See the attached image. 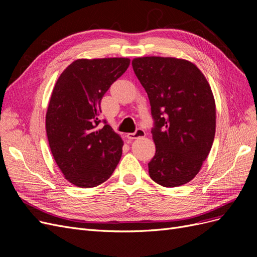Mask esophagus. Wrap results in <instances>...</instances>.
Listing matches in <instances>:
<instances>
[{"label": "esophagus", "mask_w": 257, "mask_h": 257, "mask_svg": "<svg viewBox=\"0 0 257 257\" xmlns=\"http://www.w3.org/2000/svg\"><path fill=\"white\" fill-rule=\"evenodd\" d=\"M145 136H146V132L143 128L136 130V132H134V133L126 134V137L130 139V141H133V139H137V138L145 137Z\"/></svg>", "instance_id": "obj_1"}]
</instances>
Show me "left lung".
<instances>
[{
	"mask_svg": "<svg viewBox=\"0 0 257 257\" xmlns=\"http://www.w3.org/2000/svg\"><path fill=\"white\" fill-rule=\"evenodd\" d=\"M132 65L149 97L154 120L155 154L148 164L149 175L165 188L188 183L199 173L213 144L211 88L188 60L143 57Z\"/></svg>",
	"mask_w": 257,
	"mask_h": 257,
	"instance_id": "1",
	"label": "left lung"
}]
</instances>
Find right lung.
Instances as JSON below:
<instances>
[{"instance_id": "1", "label": "right lung", "mask_w": 257, "mask_h": 257, "mask_svg": "<svg viewBox=\"0 0 257 257\" xmlns=\"http://www.w3.org/2000/svg\"><path fill=\"white\" fill-rule=\"evenodd\" d=\"M127 58L78 59L54 85L46 113V132L53 159L66 180L94 188L112 175L123 141L104 121L100 100L130 65Z\"/></svg>"}]
</instances>
